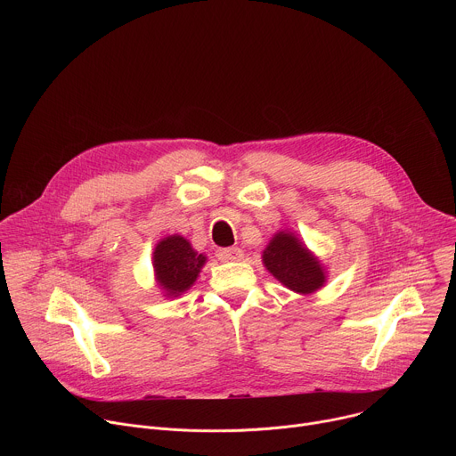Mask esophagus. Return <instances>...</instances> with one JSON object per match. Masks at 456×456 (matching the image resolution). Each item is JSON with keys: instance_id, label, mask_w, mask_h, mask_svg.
Returning a JSON list of instances; mask_svg holds the SVG:
<instances>
[{"instance_id": "esophagus-1", "label": "esophagus", "mask_w": 456, "mask_h": 456, "mask_svg": "<svg viewBox=\"0 0 456 456\" xmlns=\"http://www.w3.org/2000/svg\"><path fill=\"white\" fill-rule=\"evenodd\" d=\"M218 257L220 259H231V262H238V259L243 257V250L238 248V247H227V248H222L218 252Z\"/></svg>"}]
</instances>
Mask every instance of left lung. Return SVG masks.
<instances>
[{
    "instance_id": "1",
    "label": "left lung",
    "mask_w": 456,
    "mask_h": 456,
    "mask_svg": "<svg viewBox=\"0 0 456 456\" xmlns=\"http://www.w3.org/2000/svg\"><path fill=\"white\" fill-rule=\"evenodd\" d=\"M264 264L276 280L299 294H310L324 283L319 262L290 232H278L271 240L264 252Z\"/></svg>"
}]
</instances>
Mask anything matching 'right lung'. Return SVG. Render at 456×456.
Segmentation results:
<instances>
[{
	"label": "right lung",
	"mask_w": 456,
	"mask_h": 456,
	"mask_svg": "<svg viewBox=\"0 0 456 456\" xmlns=\"http://www.w3.org/2000/svg\"><path fill=\"white\" fill-rule=\"evenodd\" d=\"M206 256L199 254L182 236L162 240L153 252V267L157 280L169 296L185 292L197 280Z\"/></svg>",
	"instance_id": "1"
}]
</instances>
